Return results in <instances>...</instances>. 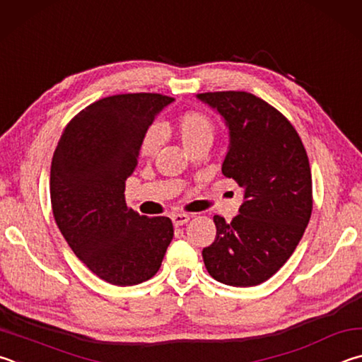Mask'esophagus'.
<instances>
[{
	"label": "esophagus",
	"mask_w": 362,
	"mask_h": 362,
	"mask_svg": "<svg viewBox=\"0 0 362 362\" xmlns=\"http://www.w3.org/2000/svg\"><path fill=\"white\" fill-rule=\"evenodd\" d=\"M189 219H191V216H189V214H186V213H176V214H173V216H171V221H173V224L176 227L185 226L186 223H189Z\"/></svg>",
	"instance_id": "obj_1"
}]
</instances>
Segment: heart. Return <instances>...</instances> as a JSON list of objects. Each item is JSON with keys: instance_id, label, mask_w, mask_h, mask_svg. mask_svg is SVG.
<instances>
[{"instance_id": "obj_1", "label": "heart", "mask_w": 362, "mask_h": 362, "mask_svg": "<svg viewBox=\"0 0 362 362\" xmlns=\"http://www.w3.org/2000/svg\"><path fill=\"white\" fill-rule=\"evenodd\" d=\"M173 132L180 138L182 146L191 152L192 149L199 148V146H208L211 143L214 125L205 112L191 110L180 114L173 120ZM158 143H160V133H158L156 127H149L144 132L141 143H139V156L151 157L157 151Z\"/></svg>"}]
</instances>
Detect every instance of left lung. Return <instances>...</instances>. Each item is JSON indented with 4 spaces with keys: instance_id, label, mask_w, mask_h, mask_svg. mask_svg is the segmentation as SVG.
<instances>
[{
    "instance_id": "left-lung-1",
    "label": "left lung",
    "mask_w": 362,
    "mask_h": 362,
    "mask_svg": "<svg viewBox=\"0 0 362 362\" xmlns=\"http://www.w3.org/2000/svg\"><path fill=\"white\" fill-rule=\"evenodd\" d=\"M230 130L223 173L243 189L245 202L230 223L214 216L216 238L202 251L214 280L248 288L267 281L293 255L312 216L308 156L283 114L250 92H205Z\"/></svg>"
}]
</instances>
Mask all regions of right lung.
<instances>
[{
	"label": "right lung",
	"instance_id": "1",
	"mask_svg": "<svg viewBox=\"0 0 362 362\" xmlns=\"http://www.w3.org/2000/svg\"><path fill=\"white\" fill-rule=\"evenodd\" d=\"M173 98L120 93L69 120L50 165V204L62 235L87 269L116 286L154 276L173 238L165 216H139L125 204V181L156 114Z\"/></svg>",
	"mask_w": 362,
	"mask_h": 362
}]
</instances>
